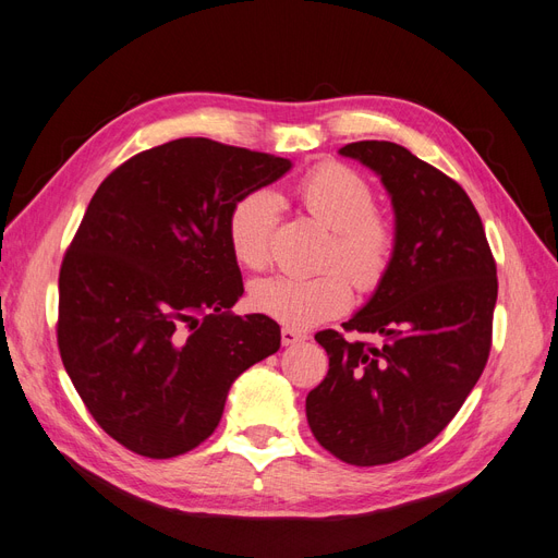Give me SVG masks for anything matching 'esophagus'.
<instances>
[{
  "label": "esophagus",
  "mask_w": 558,
  "mask_h": 558,
  "mask_svg": "<svg viewBox=\"0 0 558 558\" xmlns=\"http://www.w3.org/2000/svg\"><path fill=\"white\" fill-rule=\"evenodd\" d=\"M280 341H282V345H299V343L306 341V333H301V331H296V329L284 327V329L280 331Z\"/></svg>",
  "instance_id": "34e87169"
}]
</instances>
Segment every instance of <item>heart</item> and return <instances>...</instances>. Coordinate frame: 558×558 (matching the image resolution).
I'll return each mask as SVG.
<instances>
[{
    "mask_svg": "<svg viewBox=\"0 0 558 558\" xmlns=\"http://www.w3.org/2000/svg\"><path fill=\"white\" fill-rule=\"evenodd\" d=\"M304 208L333 231L329 264L333 268L311 278L270 276L252 282V308L290 329H306L341 315L360 292H374L386 282L397 233L378 215L374 189L360 172L337 161L311 168L296 182ZM278 221V198L268 189H250L227 217V238L233 259L243 268L262 270L270 262V241ZM342 268L339 269L338 266Z\"/></svg>",
    "mask_w": 558,
    "mask_h": 558,
    "instance_id": "1",
    "label": "heart"
}]
</instances>
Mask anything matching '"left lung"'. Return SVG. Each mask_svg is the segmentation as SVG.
I'll return each instance as SVG.
<instances>
[{
    "label": "left lung",
    "instance_id": "1",
    "mask_svg": "<svg viewBox=\"0 0 558 558\" xmlns=\"http://www.w3.org/2000/svg\"><path fill=\"white\" fill-rule=\"evenodd\" d=\"M339 154L384 182L397 252L386 282L343 323L378 343L315 333L329 372L306 397V418L331 456L372 468L416 453L463 407L490 353L498 278L458 182L395 142H350Z\"/></svg>",
    "mask_w": 558,
    "mask_h": 558
}]
</instances>
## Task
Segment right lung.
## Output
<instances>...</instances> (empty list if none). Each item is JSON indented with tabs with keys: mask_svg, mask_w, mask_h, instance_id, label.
Wrapping results in <instances>:
<instances>
[{
	"mask_svg": "<svg viewBox=\"0 0 558 558\" xmlns=\"http://www.w3.org/2000/svg\"><path fill=\"white\" fill-rule=\"evenodd\" d=\"M290 158L180 137L129 158L95 191L58 278V348L90 416L125 449L174 458L219 425L233 380L280 327L233 315L243 278L227 217Z\"/></svg>",
	"mask_w": 558,
	"mask_h": 558,
	"instance_id": "obj_1",
	"label": "right lung"
}]
</instances>
